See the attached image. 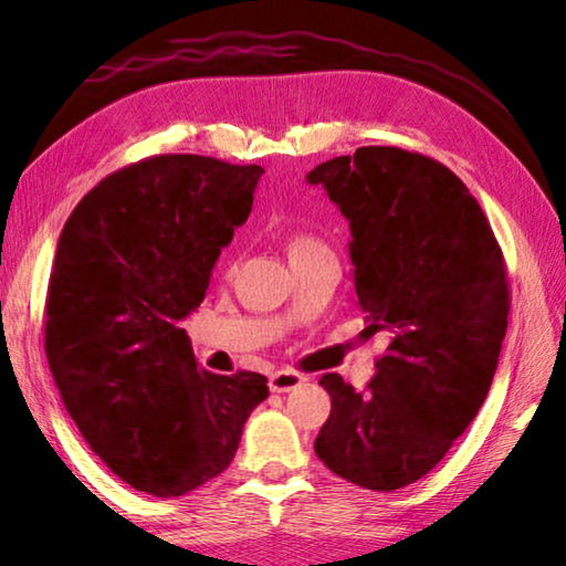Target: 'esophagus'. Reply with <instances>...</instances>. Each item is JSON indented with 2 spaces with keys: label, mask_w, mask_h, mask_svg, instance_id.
Masks as SVG:
<instances>
[{
  "label": "esophagus",
  "mask_w": 566,
  "mask_h": 566,
  "mask_svg": "<svg viewBox=\"0 0 566 566\" xmlns=\"http://www.w3.org/2000/svg\"><path fill=\"white\" fill-rule=\"evenodd\" d=\"M304 379H306V377L300 375V371H294V369L272 371V375H270V389H272V391H290V389H294V387H300Z\"/></svg>",
  "instance_id": "1"
}]
</instances>
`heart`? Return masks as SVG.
I'll use <instances>...</instances> for the list:
<instances>
[{
  "mask_svg": "<svg viewBox=\"0 0 566 566\" xmlns=\"http://www.w3.org/2000/svg\"><path fill=\"white\" fill-rule=\"evenodd\" d=\"M324 247L319 237H314L312 232H294L290 237V254L296 252H310V249H319Z\"/></svg>",
  "mask_w": 566,
  "mask_h": 566,
  "instance_id": "heart-1",
  "label": "heart"
}]
</instances>
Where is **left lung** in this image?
Listing matches in <instances>:
<instances>
[{"instance_id":"left-lung-1","label":"left lung","mask_w":566,"mask_h":566,"mask_svg":"<svg viewBox=\"0 0 566 566\" xmlns=\"http://www.w3.org/2000/svg\"><path fill=\"white\" fill-rule=\"evenodd\" d=\"M349 219L364 337H387L364 391L324 375L314 452L364 490H401L442 462L490 391L510 314L502 249L464 181L437 159L359 147L306 175Z\"/></svg>"}]
</instances>
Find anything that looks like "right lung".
<instances>
[{"label": "right lung", "instance_id": "1", "mask_svg": "<svg viewBox=\"0 0 566 566\" xmlns=\"http://www.w3.org/2000/svg\"><path fill=\"white\" fill-rule=\"evenodd\" d=\"M260 165L157 155L112 171L56 244L44 306L54 385L92 452L122 482L181 496L232 464L256 371L197 367L179 322L254 202Z\"/></svg>", "mask_w": 566, "mask_h": 566}]
</instances>
